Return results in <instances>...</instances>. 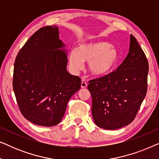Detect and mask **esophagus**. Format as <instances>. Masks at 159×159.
I'll return each instance as SVG.
<instances>
[{
    "label": "esophagus",
    "instance_id": "1",
    "mask_svg": "<svg viewBox=\"0 0 159 159\" xmlns=\"http://www.w3.org/2000/svg\"><path fill=\"white\" fill-rule=\"evenodd\" d=\"M87 86H88V84H87V82L84 81V80H82L81 88H87Z\"/></svg>",
    "mask_w": 159,
    "mask_h": 159
}]
</instances>
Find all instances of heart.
Returning <instances> with one entry per match:
<instances>
[{"label":"heart","instance_id":"obj_1","mask_svg":"<svg viewBox=\"0 0 159 159\" xmlns=\"http://www.w3.org/2000/svg\"><path fill=\"white\" fill-rule=\"evenodd\" d=\"M118 60L116 49L111 43L106 41L83 43L76 51H71L69 54V64L71 70L77 72L83 69L84 62H89V71L95 77L108 75Z\"/></svg>","mask_w":159,"mask_h":159}]
</instances>
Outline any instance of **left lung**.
Wrapping results in <instances>:
<instances>
[{
  "mask_svg": "<svg viewBox=\"0 0 159 159\" xmlns=\"http://www.w3.org/2000/svg\"><path fill=\"white\" fill-rule=\"evenodd\" d=\"M148 62L136 38L116 70L89 81L95 123L106 129L127 126L135 118L147 93Z\"/></svg>",
  "mask_w": 159,
  "mask_h": 159,
  "instance_id": "1",
  "label": "left lung"
}]
</instances>
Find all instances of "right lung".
<instances>
[{
  "instance_id": "add662e5",
  "label": "right lung",
  "mask_w": 159,
  "mask_h": 159,
  "mask_svg": "<svg viewBox=\"0 0 159 159\" xmlns=\"http://www.w3.org/2000/svg\"><path fill=\"white\" fill-rule=\"evenodd\" d=\"M55 25L40 28L17 54L13 89L19 108L34 125H58L81 79L66 70L67 52Z\"/></svg>"
}]
</instances>
